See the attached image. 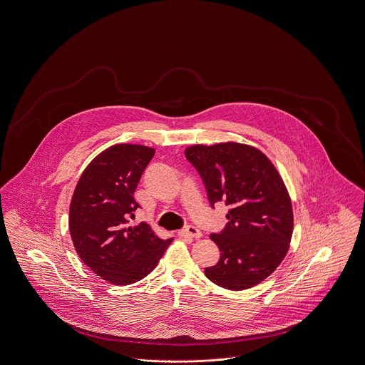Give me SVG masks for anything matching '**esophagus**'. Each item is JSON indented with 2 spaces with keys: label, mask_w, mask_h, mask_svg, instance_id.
Returning a JSON list of instances; mask_svg holds the SVG:
<instances>
[{
  "label": "esophagus",
  "mask_w": 365,
  "mask_h": 365,
  "mask_svg": "<svg viewBox=\"0 0 365 365\" xmlns=\"http://www.w3.org/2000/svg\"><path fill=\"white\" fill-rule=\"evenodd\" d=\"M179 237L182 238H190V240H199L202 238V231L195 225H187L183 230L179 231Z\"/></svg>",
  "instance_id": "34e87169"
}]
</instances>
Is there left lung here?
Wrapping results in <instances>:
<instances>
[{"label": "left lung", "instance_id": "8db88e82", "mask_svg": "<svg viewBox=\"0 0 365 365\" xmlns=\"http://www.w3.org/2000/svg\"><path fill=\"white\" fill-rule=\"evenodd\" d=\"M185 155L202 176L211 207L228 205L225 228L210 235L221 256L205 277L232 291L262 283L283 262L294 227L277 169L262 151L240 143L192 145Z\"/></svg>", "mask_w": 365, "mask_h": 365}]
</instances>
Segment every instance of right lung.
Segmentation results:
<instances>
[{
    "label": "right lung",
    "instance_id": "right-lung-1",
    "mask_svg": "<svg viewBox=\"0 0 365 365\" xmlns=\"http://www.w3.org/2000/svg\"><path fill=\"white\" fill-rule=\"evenodd\" d=\"M154 154L145 145H112L91 161L76 186L68 217L71 240L82 262L109 283L140 282L172 242L144 221L130 225L140 207L134 192Z\"/></svg>",
    "mask_w": 365,
    "mask_h": 365
}]
</instances>
